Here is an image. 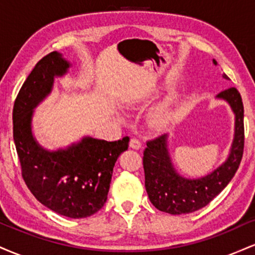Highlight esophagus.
Instances as JSON below:
<instances>
[{"mask_svg": "<svg viewBox=\"0 0 255 255\" xmlns=\"http://www.w3.org/2000/svg\"><path fill=\"white\" fill-rule=\"evenodd\" d=\"M129 146L131 148H134V150H139V148L141 147V141H140L137 137H131L129 141Z\"/></svg>", "mask_w": 255, "mask_h": 255, "instance_id": "esophagus-1", "label": "esophagus"}]
</instances>
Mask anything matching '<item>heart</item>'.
<instances>
[{
  "label": "heart",
  "instance_id": "1",
  "mask_svg": "<svg viewBox=\"0 0 255 255\" xmlns=\"http://www.w3.org/2000/svg\"><path fill=\"white\" fill-rule=\"evenodd\" d=\"M166 116H168V113H166V110L165 109H160L156 115V121L158 122V124H162V122L166 119Z\"/></svg>",
  "mask_w": 255,
  "mask_h": 255
}]
</instances>
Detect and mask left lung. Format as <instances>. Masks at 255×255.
<instances>
[{"mask_svg":"<svg viewBox=\"0 0 255 255\" xmlns=\"http://www.w3.org/2000/svg\"><path fill=\"white\" fill-rule=\"evenodd\" d=\"M213 63L217 64L215 60ZM224 78L229 79L227 75ZM217 97L225 99L235 113V139L227 162L210 175L198 180H187L177 175L166 150V135L146 142L147 147L142 157L145 187L150 201L159 211L183 215L203 209L223 191L238 171L245 148L244 103L235 87L223 90Z\"/></svg>","mask_w":255,"mask_h":255,"instance_id":"1","label":"left lung"}]
</instances>
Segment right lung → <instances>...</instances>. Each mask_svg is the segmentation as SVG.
Here are the masks:
<instances>
[{
	"mask_svg": "<svg viewBox=\"0 0 255 255\" xmlns=\"http://www.w3.org/2000/svg\"><path fill=\"white\" fill-rule=\"evenodd\" d=\"M69 67L60 52L38 61L17 93L13 108V137L21 176L32 194L48 209L69 218H86L104 206L113 169L129 136L118 141L85 137L63 151L48 152L31 133L33 108L51 91L55 75Z\"/></svg>",
	"mask_w": 255,
	"mask_h": 255,
	"instance_id": "add662e5",
	"label": "right lung"
}]
</instances>
